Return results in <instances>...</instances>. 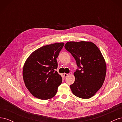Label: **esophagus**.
<instances>
[{
    "mask_svg": "<svg viewBox=\"0 0 122 122\" xmlns=\"http://www.w3.org/2000/svg\"><path fill=\"white\" fill-rule=\"evenodd\" d=\"M64 75L65 77H67L68 76V74H67V73H64Z\"/></svg>",
    "mask_w": 122,
    "mask_h": 122,
    "instance_id": "esophagus-1",
    "label": "esophagus"
}]
</instances>
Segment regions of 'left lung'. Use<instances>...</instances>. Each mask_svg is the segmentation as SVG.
<instances>
[{"mask_svg":"<svg viewBox=\"0 0 122 122\" xmlns=\"http://www.w3.org/2000/svg\"><path fill=\"white\" fill-rule=\"evenodd\" d=\"M65 47L78 67L74 73L75 81L70 85L72 93L79 98L89 99L102 87L105 78L106 66L101 51L91 42H69Z\"/></svg>","mask_w":122,"mask_h":122,"instance_id":"8db88e82","label":"left lung"}]
</instances>
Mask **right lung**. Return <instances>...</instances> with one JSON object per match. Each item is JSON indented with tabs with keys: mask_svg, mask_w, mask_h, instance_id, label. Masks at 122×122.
I'll return each instance as SVG.
<instances>
[{
	"mask_svg": "<svg viewBox=\"0 0 122 122\" xmlns=\"http://www.w3.org/2000/svg\"><path fill=\"white\" fill-rule=\"evenodd\" d=\"M63 43L44 46L34 51L24 65L23 77L26 87L35 97L47 100L56 95L62 78L55 70L56 58Z\"/></svg>",
	"mask_w": 122,
	"mask_h": 122,
	"instance_id": "right-lung-1",
	"label": "right lung"
}]
</instances>
